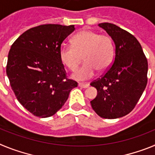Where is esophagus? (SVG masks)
Segmentation results:
<instances>
[{"instance_id": "obj_1", "label": "esophagus", "mask_w": 155, "mask_h": 155, "mask_svg": "<svg viewBox=\"0 0 155 155\" xmlns=\"http://www.w3.org/2000/svg\"><path fill=\"white\" fill-rule=\"evenodd\" d=\"M79 87H82V88H87L89 87V84H82V83H79L78 84Z\"/></svg>"}]
</instances>
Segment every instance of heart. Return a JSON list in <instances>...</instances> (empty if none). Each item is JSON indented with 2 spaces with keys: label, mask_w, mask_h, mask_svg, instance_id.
I'll list each match as a JSON object with an SVG mask.
<instances>
[{
  "label": "heart",
  "mask_w": 155,
  "mask_h": 155,
  "mask_svg": "<svg viewBox=\"0 0 155 155\" xmlns=\"http://www.w3.org/2000/svg\"><path fill=\"white\" fill-rule=\"evenodd\" d=\"M114 54L112 39L107 35H99L91 30H83L72 39V45L64 44L60 50L61 61L70 70H74L81 63L82 56L85 61L74 71L72 77L76 80L91 78L96 71L105 72L110 67Z\"/></svg>",
  "instance_id": "heart-1"
}]
</instances>
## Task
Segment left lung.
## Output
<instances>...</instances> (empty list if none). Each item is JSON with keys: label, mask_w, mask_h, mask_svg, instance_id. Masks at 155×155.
Returning <instances> with one entry per match:
<instances>
[{"label": "left lung", "mask_w": 155, "mask_h": 155, "mask_svg": "<svg viewBox=\"0 0 155 155\" xmlns=\"http://www.w3.org/2000/svg\"><path fill=\"white\" fill-rule=\"evenodd\" d=\"M98 26L114 42L115 58L105 75L90 84L98 91L90 102L100 117L117 119L130 113L141 97L147 82V61L140 42L130 32L112 23Z\"/></svg>", "instance_id": "1"}]
</instances>
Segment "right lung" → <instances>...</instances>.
Wrapping results in <instances>:
<instances>
[{"label":"right lung","instance_id":"add662e5","mask_svg":"<svg viewBox=\"0 0 155 155\" xmlns=\"http://www.w3.org/2000/svg\"><path fill=\"white\" fill-rule=\"evenodd\" d=\"M74 25L47 24L21 34L8 53L6 73L18 102L34 116L55 114L78 83L66 77L60 57L63 41Z\"/></svg>","mask_w":155,"mask_h":155}]
</instances>
